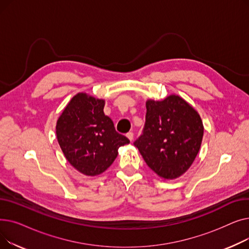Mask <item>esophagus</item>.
<instances>
[{"instance_id": "esophagus-1", "label": "esophagus", "mask_w": 249, "mask_h": 249, "mask_svg": "<svg viewBox=\"0 0 249 249\" xmlns=\"http://www.w3.org/2000/svg\"><path fill=\"white\" fill-rule=\"evenodd\" d=\"M126 136H127V138L130 140V141H132L133 140V133L132 132H128L127 134H126Z\"/></svg>"}]
</instances>
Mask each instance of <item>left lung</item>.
Listing matches in <instances>:
<instances>
[{"instance_id":"left-lung-1","label":"left lung","mask_w":249,"mask_h":249,"mask_svg":"<svg viewBox=\"0 0 249 249\" xmlns=\"http://www.w3.org/2000/svg\"><path fill=\"white\" fill-rule=\"evenodd\" d=\"M204 135L199 113L178 95L146 101L143 134L134 142L143 160L163 179L184 175L197 156Z\"/></svg>"}]
</instances>
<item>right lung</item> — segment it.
Here are the masks:
<instances>
[{"label": "right lung", "mask_w": 249, "mask_h": 249, "mask_svg": "<svg viewBox=\"0 0 249 249\" xmlns=\"http://www.w3.org/2000/svg\"><path fill=\"white\" fill-rule=\"evenodd\" d=\"M104 106L105 100L78 93L56 122V137L65 159L89 177L103 174L114 162L119 147L130 142L116 131Z\"/></svg>", "instance_id": "1"}]
</instances>
